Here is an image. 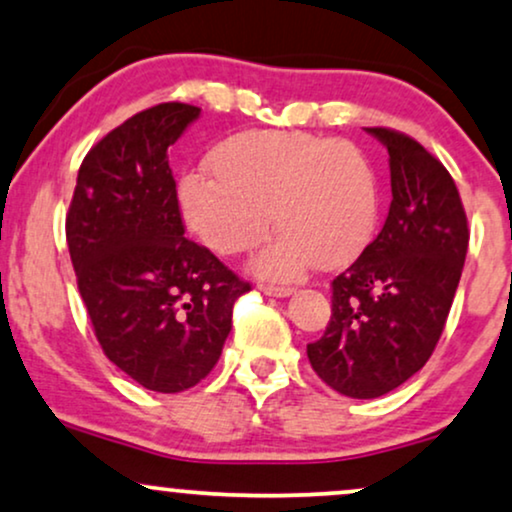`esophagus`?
I'll list each match as a JSON object with an SVG mask.
<instances>
[{
    "label": "esophagus",
    "mask_w": 512,
    "mask_h": 512,
    "mask_svg": "<svg viewBox=\"0 0 512 512\" xmlns=\"http://www.w3.org/2000/svg\"><path fill=\"white\" fill-rule=\"evenodd\" d=\"M258 289H261V292L268 294V296H277V299H285V296L294 294V289L285 287V285H261Z\"/></svg>",
    "instance_id": "34e87169"
}]
</instances>
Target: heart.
Returning a JSON list of instances; mask_svg holds the SVG:
<instances>
[{
    "label": "heart",
    "instance_id": "b5f03b06",
    "mask_svg": "<svg viewBox=\"0 0 512 512\" xmlns=\"http://www.w3.org/2000/svg\"><path fill=\"white\" fill-rule=\"evenodd\" d=\"M189 230L223 256L285 235L254 258L266 277H299L313 263L342 268L375 235L380 192L370 163L349 142L308 132H239L211 154V170L180 182Z\"/></svg>",
    "mask_w": 512,
    "mask_h": 512
}]
</instances>
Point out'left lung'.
Listing matches in <instances>:
<instances>
[{
  "label": "left lung",
  "instance_id": "obj_1",
  "mask_svg": "<svg viewBox=\"0 0 512 512\" xmlns=\"http://www.w3.org/2000/svg\"><path fill=\"white\" fill-rule=\"evenodd\" d=\"M391 204L380 235L332 280V315L306 353L315 375L351 399H377L430 361L456 296L468 216L444 163L389 128Z\"/></svg>",
  "mask_w": 512,
  "mask_h": 512
}]
</instances>
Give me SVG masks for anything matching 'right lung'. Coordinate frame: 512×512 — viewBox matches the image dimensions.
Masks as SVG:
<instances>
[{"mask_svg":"<svg viewBox=\"0 0 512 512\" xmlns=\"http://www.w3.org/2000/svg\"><path fill=\"white\" fill-rule=\"evenodd\" d=\"M201 109L168 102L135 113L87 151L66 213L82 304L106 358L142 387L178 394L218 363L239 280L185 239L168 147Z\"/></svg>","mask_w":512,"mask_h":512,"instance_id":"add662e5","label":"right lung"}]
</instances>
